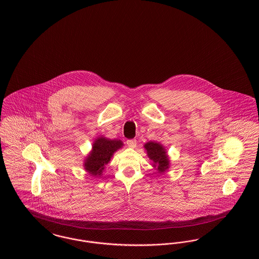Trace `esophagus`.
Masks as SVG:
<instances>
[{"mask_svg": "<svg viewBox=\"0 0 259 259\" xmlns=\"http://www.w3.org/2000/svg\"><path fill=\"white\" fill-rule=\"evenodd\" d=\"M126 144H127V146H128L129 148H136L137 141H136V140H128V141L126 142Z\"/></svg>", "mask_w": 259, "mask_h": 259, "instance_id": "34e87169", "label": "esophagus"}]
</instances>
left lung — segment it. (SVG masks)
<instances>
[{
	"label": "left lung",
	"instance_id": "left-lung-1",
	"mask_svg": "<svg viewBox=\"0 0 259 259\" xmlns=\"http://www.w3.org/2000/svg\"><path fill=\"white\" fill-rule=\"evenodd\" d=\"M144 148L147 151L148 158L153 162L151 165L154 170L159 174H164L169 170L170 158L166 148L162 144L150 141L145 144Z\"/></svg>",
	"mask_w": 259,
	"mask_h": 259
}]
</instances>
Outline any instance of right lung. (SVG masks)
Instances as JSON below:
<instances>
[{
    "mask_svg": "<svg viewBox=\"0 0 259 259\" xmlns=\"http://www.w3.org/2000/svg\"><path fill=\"white\" fill-rule=\"evenodd\" d=\"M123 143L120 140H111L104 136L98 137L92 144V149L84 158L83 168L89 175L100 178L111 161L114 152L122 148Z\"/></svg>",
    "mask_w": 259,
    "mask_h": 259,
    "instance_id": "obj_1",
    "label": "right lung"
}]
</instances>
